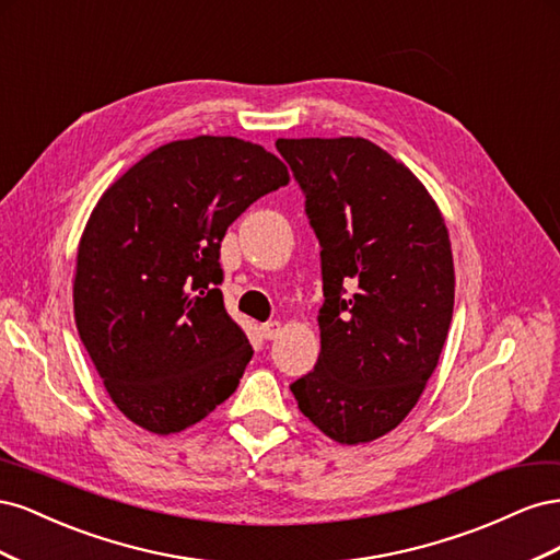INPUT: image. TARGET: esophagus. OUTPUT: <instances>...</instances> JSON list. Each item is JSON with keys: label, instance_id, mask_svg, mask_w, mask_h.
Masks as SVG:
<instances>
[{"label": "esophagus", "instance_id": "1", "mask_svg": "<svg viewBox=\"0 0 560 560\" xmlns=\"http://www.w3.org/2000/svg\"><path fill=\"white\" fill-rule=\"evenodd\" d=\"M280 329H282V325L278 319H270V322H264V325L259 327V331H261V336L266 338V341H273V338L280 334Z\"/></svg>", "mask_w": 560, "mask_h": 560}]
</instances>
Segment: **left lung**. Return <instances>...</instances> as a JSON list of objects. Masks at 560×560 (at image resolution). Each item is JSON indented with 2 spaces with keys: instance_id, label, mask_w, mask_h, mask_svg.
I'll list each match as a JSON object with an SVG mask.
<instances>
[{
  "instance_id": "obj_1",
  "label": "left lung",
  "mask_w": 560,
  "mask_h": 560,
  "mask_svg": "<svg viewBox=\"0 0 560 560\" xmlns=\"http://www.w3.org/2000/svg\"><path fill=\"white\" fill-rule=\"evenodd\" d=\"M319 241V358L290 385L338 444L395 430L425 389L453 317L444 217L409 167L364 138L278 140Z\"/></svg>"
}]
</instances>
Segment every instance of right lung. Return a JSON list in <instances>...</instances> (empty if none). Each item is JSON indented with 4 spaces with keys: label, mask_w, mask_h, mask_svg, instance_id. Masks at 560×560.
I'll return each instance as SVG.
<instances>
[{
    "label": "right lung",
    "mask_w": 560,
    "mask_h": 560,
    "mask_svg": "<svg viewBox=\"0 0 560 560\" xmlns=\"http://www.w3.org/2000/svg\"><path fill=\"white\" fill-rule=\"evenodd\" d=\"M287 182L264 147L200 135L154 149L100 198L79 243L74 317L135 425L182 432L235 393L252 346L224 308L219 249Z\"/></svg>",
    "instance_id": "obj_1"
}]
</instances>
